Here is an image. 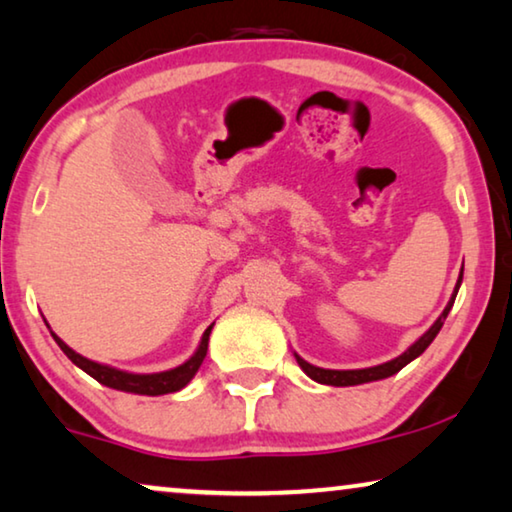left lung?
<instances>
[{"label":"left lung","instance_id":"left-lung-1","mask_svg":"<svg viewBox=\"0 0 512 512\" xmlns=\"http://www.w3.org/2000/svg\"><path fill=\"white\" fill-rule=\"evenodd\" d=\"M464 270V268H462ZM459 284H462V274H459V281H457V288H459ZM457 288H455V293H453V298H450V302L446 305V309H443V314L439 316V321H436L432 328H429L425 335H422L416 344H413L409 351H404L402 355H399V358H395V360H390V362H383V365H376V367H367V369H321V367H314V365H309L307 360H302L300 355H295V360H298V365L305 369V374L309 376V379H314V381H318V383H323V385H360V383H369V381H379V379H388V376H392V374H397L399 369L402 367H406L409 365L411 360H416L418 355L425 351V348L434 342V337L439 335V330H441V325H443V321H446V316H448V311H450V307H453V302H455V295H457Z\"/></svg>","mask_w":512,"mask_h":512}]
</instances>
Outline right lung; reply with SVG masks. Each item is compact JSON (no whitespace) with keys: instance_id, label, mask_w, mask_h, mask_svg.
Here are the masks:
<instances>
[{"instance_id":"right-lung-1","label":"right lung","mask_w":512,"mask_h":512,"mask_svg":"<svg viewBox=\"0 0 512 512\" xmlns=\"http://www.w3.org/2000/svg\"><path fill=\"white\" fill-rule=\"evenodd\" d=\"M210 332H212V325L205 330V335L201 339V346H198V351L191 355V358L184 362V365L170 369V372H161V374H127V372H120V369H113V367H106V365H99V362H92L83 358V355H78L73 348L66 346L62 339L57 335L55 342L59 344V348L69 355V360L73 365H78L83 372H87L103 385H108V388H115V390H124V392H136V395H168V392H175L187 385L191 379H194L198 367L203 365L205 360V353H207V342H210Z\"/></svg>"}]
</instances>
